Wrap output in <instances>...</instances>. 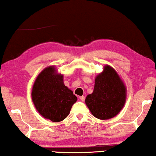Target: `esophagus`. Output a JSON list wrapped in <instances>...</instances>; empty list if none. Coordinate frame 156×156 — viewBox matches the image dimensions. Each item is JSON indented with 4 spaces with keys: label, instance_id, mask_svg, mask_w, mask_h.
I'll use <instances>...</instances> for the list:
<instances>
[{
    "label": "esophagus",
    "instance_id": "1",
    "mask_svg": "<svg viewBox=\"0 0 156 156\" xmlns=\"http://www.w3.org/2000/svg\"><path fill=\"white\" fill-rule=\"evenodd\" d=\"M80 100L82 101H85V96H80Z\"/></svg>",
    "mask_w": 156,
    "mask_h": 156
}]
</instances>
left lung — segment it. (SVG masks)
I'll return each instance as SVG.
<instances>
[{
    "label": "left lung",
    "instance_id": "1",
    "mask_svg": "<svg viewBox=\"0 0 156 156\" xmlns=\"http://www.w3.org/2000/svg\"><path fill=\"white\" fill-rule=\"evenodd\" d=\"M126 87L117 72L109 65L95 79L94 91L89 94L85 103L91 114L100 119L116 116L125 105Z\"/></svg>",
    "mask_w": 156,
    "mask_h": 156
}]
</instances>
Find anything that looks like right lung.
<instances>
[{
	"instance_id": "obj_1",
	"label": "right lung",
	"mask_w": 156,
	"mask_h": 156,
	"mask_svg": "<svg viewBox=\"0 0 156 156\" xmlns=\"http://www.w3.org/2000/svg\"><path fill=\"white\" fill-rule=\"evenodd\" d=\"M36 109L52 122H60L69 114L77 98L63 82V75L54 66L45 68L36 79L31 91Z\"/></svg>"
}]
</instances>
